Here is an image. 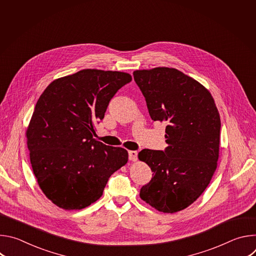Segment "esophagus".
<instances>
[{
  "mask_svg": "<svg viewBox=\"0 0 256 256\" xmlns=\"http://www.w3.org/2000/svg\"><path fill=\"white\" fill-rule=\"evenodd\" d=\"M128 159L130 161H136L138 159V152L136 151H128Z\"/></svg>",
  "mask_w": 256,
  "mask_h": 256,
  "instance_id": "1",
  "label": "esophagus"
}]
</instances>
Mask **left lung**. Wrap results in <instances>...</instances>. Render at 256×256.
<instances>
[{"label": "left lung", "mask_w": 256, "mask_h": 256, "mask_svg": "<svg viewBox=\"0 0 256 256\" xmlns=\"http://www.w3.org/2000/svg\"><path fill=\"white\" fill-rule=\"evenodd\" d=\"M134 79L151 118L167 124L168 144L164 151L138 153L153 172L140 196L159 212L182 210L200 198L216 171L220 114L208 90L176 68L136 70Z\"/></svg>", "instance_id": "obj_1"}]
</instances>
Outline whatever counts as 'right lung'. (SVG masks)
Here are the masks:
<instances>
[{
  "mask_svg": "<svg viewBox=\"0 0 256 256\" xmlns=\"http://www.w3.org/2000/svg\"><path fill=\"white\" fill-rule=\"evenodd\" d=\"M132 81L128 72L87 68L52 81L26 130L30 162L46 196L64 210L95 202L128 160V151L93 138L109 101Z\"/></svg>",
  "mask_w": 256,
  "mask_h": 256,
  "instance_id": "right-lung-1",
  "label": "right lung"
}]
</instances>
